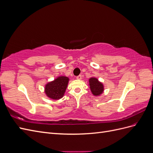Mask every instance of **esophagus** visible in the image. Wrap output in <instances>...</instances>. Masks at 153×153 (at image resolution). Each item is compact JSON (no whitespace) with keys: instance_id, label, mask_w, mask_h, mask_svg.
I'll use <instances>...</instances> for the list:
<instances>
[{"instance_id":"1","label":"esophagus","mask_w":153,"mask_h":153,"mask_svg":"<svg viewBox=\"0 0 153 153\" xmlns=\"http://www.w3.org/2000/svg\"><path fill=\"white\" fill-rule=\"evenodd\" d=\"M76 79H78V80H81V79H82V75H80L77 76H76Z\"/></svg>"}]
</instances>
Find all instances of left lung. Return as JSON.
<instances>
[{
    "label": "left lung",
    "instance_id": "8db88e82",
    "mask_svg": "<svg viewBox=\"0 0 153 153\" xmlns=\"http://www.w3.org/2000/svg\"><path fill=\"white\" fill-rule=\"evenodd\" d=\"M91 91L95 96H98L103 92L104 86L96 78L91 77L89 80Z\"/></svg>",
    "mask_w": 153,
    "mask_h": 153
}]
</instances>
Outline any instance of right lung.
<instances>
[{"mask_svg": "<svg viewBox=\"0 0 153 153\" xmlns=\"http://www.w3.org/2000/svg\"><path fill=\"white\" fill-rule=\"evenodd\" d=\"M69 78L65 76H59L52 82L47 83L45 92L49 98L57 100L62 98L68 87Z\"/></svg>", "mask_w": 153, "mask_h": 153, "instance_id": "1", "label": "right lung"}]
</instances>
